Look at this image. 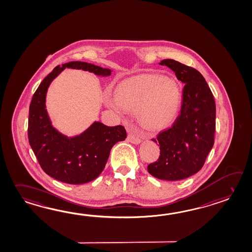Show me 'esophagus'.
Returning a JSON list of instances; mask_svg holds the SVG:
<instances>
[{
	"mask_svg": "<svg viewBox=\"0 0 252 252\" xmlns=\"http://www.w3.org/2000/svg\"><path fill=\"white\" fill-rule=\"evenodd\" d=\"M127 140H128L130 143L134 144V145H138V144L141 143V139H140L139 137H137V136H135V135L132 134H128V136H127Z\"/></svg>",
	"mask_w": 252,
	"mask_h": 252,
	"instance_id": "1",
	"label": "esophagus"
}]
</instances>
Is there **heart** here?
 <instances>
[{
    "label": "heart",
    "mask_w": 252,
    "mask_h": 252,
    "mask_svg": "<svg viewBox=\"0 0 252 252\" xmlns=\"http://www.w3.org/2000/svg\"><path fill=\"white\" fill-rule=\"evenodd\" d=\"M182 90L169 77L144 74L125 79L115 90V99L107 106L120 114L139 111L140 121L149 130H158L171 123L179 111Z\"/></svg>",
    "instance_id": "obj_1"
}]
</instances>
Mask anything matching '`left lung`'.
<instances>
[{
	"label": "left lung",
	"mask_w": 252,
	"mask_h": 252,
	"mask_svg": "<svg viewBox=\"0 0 252 252\" xmlns=\"http://www.w3.org/2000/svg\"><path fill=\"white\" fill-rule=\"evenodd\" d=\"M170 67L184 83L179 117L171 128L158 134L160 157L147 166L154 177L178 181L198 173L214 144L216 106L205 78L193 67L174 60L159 63Z\"/></svg>",
	"instance_id": "1"
}]
</instances>
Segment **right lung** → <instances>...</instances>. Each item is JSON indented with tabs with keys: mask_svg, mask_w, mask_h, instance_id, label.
<instances>
[{
	"mask_svg": "<svg viewBox=\"0 0 252 252\" xmlns=\"http://www.w3.org/2000/svg\"><path fill=\"white\" fill-rule=\"evenodd\" d=\"M66 67L101 77L111 75V69L87 62H71L57 66L32 96L29 109V143L46 174L62 183L82 185L101 174L111 148L126 138V131L122 126H107L95 121L83 133L67 137L53 127L46 109V95L52 80Z\"/></svg>",
	"mask_w": 252,
	"mask_h": 252,
	"instance_id": "1",
	"label": "right lung"
}]
</instances>
